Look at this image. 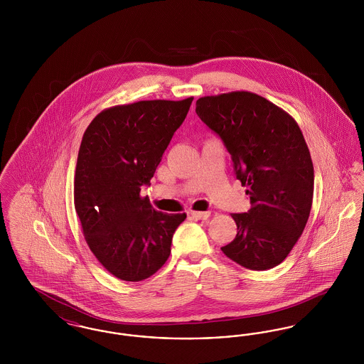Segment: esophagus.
<instances>
[{
    "instance_id": "1",
    "label": "esophagus",
    "mask_w": 364,
    "mask_h": 364,
    "mask_svg": "<svg viewBox=\"0 0 364 364\" xmlns=\"http://www.w3.org/2000/svg\"><path fill=\"white\" fill-rule=\"evenodd\" d=\"M191 215L196 220H208L210 211H191Z\"/></svg>"
}]
</instances>
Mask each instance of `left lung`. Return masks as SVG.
<instances>
[{"mask_svg":"<svg viewBox=\"0 0 364 364\" xmlns=\"http://www.w3.org/2000/svg\"><path fill=\"white\" fill-rule=\"evenodd\" d=\"M196 113L223 139L251 202L248 213L230 214L237 235L221 247L223 252L251 270L277 266L301 236L311 211L314 166L297 122L250 91L202 97Z\"/></svg>","mask_w":364,"mask_h":364,"instance_id":"obj_1","label":"left lung"}]
</instances>
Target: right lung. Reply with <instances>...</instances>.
Returning a JSON list of instances; mask_svg holds the SVG:
<instances>
[{"label":"right lung","mask_w":364,"mask_h":364,"mask_svg":"<svg viewBox=\"0 0 364 364\" xmlns=\"http://www.w3.org/2000/svg\"><path fill=\"white\" fill-rule=\"evenodd\" d=\"M193 97L112 106L90 122L73 183L75 210L87 245L122 281L151 277L169 258L174 230L187 214H165L140 196L150 184Z\"/></svg>","instance_id":"right-lung-1"}]
</instances>
